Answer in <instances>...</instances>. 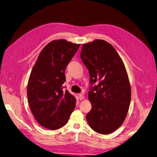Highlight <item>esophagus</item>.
Segmentation results:
<instances>
[{
    "label": "esophagus",
    "instance_id": "esophagus-1",
    "mask_svg": "<svg viewBox=\"0 0 157 157\" xmlns=\"http://www.w3.org/2000/svg\"><path fill=\"white\" fill-rule=\"evenodd\" d=\"M78 98L80 100H82L84 99V96H83V93H81L78 94Z\"/></svg>",
    "mask_w": 157,
    "mask_h": 157
}]
</instances>
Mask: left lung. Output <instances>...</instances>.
I'll return each instance as SVG.
<instances>
[{
  "instance_id": "obj_1",
  "label": "left lung",
  "mask_w": 157,
  "mask_h": 157,
  "mask_svg": "<svg viewBox=\"0 0 157 157\" xmlns=\"http://www.w3.org/2000/svg\"><path fill=\"white\" fill-rule=\"evenodd\" d=\"M80 56L90 77L88 98L92 108L86 115L87 123L98 133L110 134L121 125L130 105L125 67L115 48L103 40L83 44Z\"/></svg>"
}]
</instances>
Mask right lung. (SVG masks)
<instances>
[{
  "label": "right lung",
  "instance_id": "add662e5",
  "mask_svg": "<svg viewBox=\"0 0 157 157\" xmlns=\"http://www.w3.org/2000/svg\"><path fill=\"white\" fill-rule=\"evenodd\" d=\"M80 44L54 40L43 48L31 71L27 96L32 113L42 127L56 130L67 123L75 99L63 90L65 70Z\"/></svg>",
  "mask_w": 157,
  "mask_h": 157
}]
</instances>
